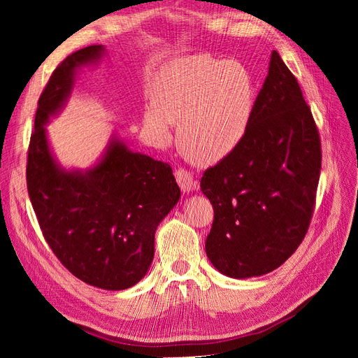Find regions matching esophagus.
Instances as JSON below:
<instances>
[{"label":"esophagus","mask_w":358,"mask_h":358,"mask_svg":"<svg viewBox=\"0 0 358 358\" xmlns=\"http://www.w3.org/2000/svg\"><path fill=\"white\" fill-rule=\"evenodd\" d=\"M175 176H176V180H178L179 187H180V189L183 192H188V191H191V189H194V188L197 187L196 180H194L192 173L189 170H187V169H182V167L176 169Z\"/></svg>","instance_id":"esophagus-1"}]
</instances>
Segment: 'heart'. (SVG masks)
Masks as SVG:
<instances>
[{"label":"heart","instance_id":"b5f03b06","mask_svg":"<svg viewBox=\"0 0 358 358\" xmlns=\"http://www.w3.org/2000/svg\"><path fill=\"white\" fill-rule=\"evenodd\" d=\"M255 85L241 62L197 55L173 61L152 90L143 113L148 134L157 143L170 138L179 121L178 143L189 161L212 166L241 146L254 113Z\"/></svg>","mask_w":358,"mask_h":358}]
</instances>
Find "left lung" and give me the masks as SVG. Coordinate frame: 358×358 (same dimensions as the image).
<instances>
[{
	"instance_id": "1",
	"label": "left lung",
	"mask_w": 358,
	"mask_h": 358,
	"mask_svg": "<svg viewBox=\"0 0 358 358\" xmlns=\"http://www.w3.org/2000/svg\"><path fill=\"white\" fill-rule=\"evenodd\" d=\"M321 158L310 107L273 50L243 142L200 180L213 206L206 254L221 273L259 276L296 252L315 208Z\"/></svg>"
}]
</instances>
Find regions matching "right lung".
I'll use <instances>...</instances> for the list:
<instances>
[{
  "label": "right lung",
  "instance_id": "1",
  "mask_svg": "<svg viewBox=\"0 0 358 358\" xmlns=\"http://www.w3.org/2000/svg\"><path fill=\"white\" fill-rule=\"evenodd\" d=\"M101 53V45L80 49L52 73L29 138L27 187L41 233L61 264L86 284L116 291L146 275L157 227L180 189L167 162L133 152L119 140L86 173L57 166L43 125L69 96L74 70Z\"/></svg>",
  "mask_w": 358,
  "mask_h": 358
}]
</instances>
